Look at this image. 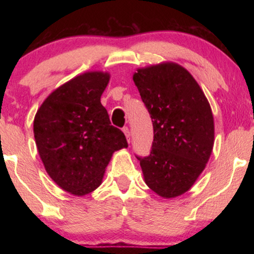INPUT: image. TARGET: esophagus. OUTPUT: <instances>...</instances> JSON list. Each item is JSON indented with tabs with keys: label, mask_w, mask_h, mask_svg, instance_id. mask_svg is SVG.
Segmentation results:
<instances>
[{
	"label": "esophagus",
	"mask_w": 254,
	"mask_h": 254,
	"mask_svg": "<svg viewBox=\"0 0 254 254\" xmlns=\"http://www.w3.org/2000/svg\"><path fill=\"white\" fill-rule=\"evenodd\" d=\"M123 131L125 133V135H126L127 141L130 142V130H129V128H128V127H124V128H123Z\"/></svg>",
	"instance_id": "34e87169"
}]
</instances>
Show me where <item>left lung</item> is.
I'll list each match as a JSON object with an SVG mask.
<instances>
[{"instance_id":"8db88e82","label":"left lung","mask_w":254,"mask_h":254,"mask_svg":"<svg viewBox=\"0 0 254 254\" xmlns=\"http://www.w3.org/2000/svg\"><path fill=\"white\" fill-rule=\"evenodd\" d=\"M133 81L154 126L150 155L137 157L144 182L164 199L187 192L214 147V117L200 85L175 62L138 68Z\"/></svg>"}]
</instances>
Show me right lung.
Here are the masks:
<instances>
[{
    "label": "right lung",
    "mask_w": 254,
    "mask_h": 254,
    "mask_svg": "<svg viewBox=\"0 0 254 254\" xmlns=\"http://www.w3.org/2000/svg\"><path fill=\"white\" fill-rule=\"evenodd\" d=\"M110 77L104 71L76 76L55 89L34 117V138L45 170L60 189L76 196L95 190L113 152L128 147L100 103Z\"/></svg>",
    "instance_id": "1"
}]
</instances>
